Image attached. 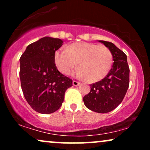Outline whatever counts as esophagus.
Listing matches in <instances>:
<instances>
[{"mask_svg":"<svg viewBox=\"0 0 150 150\" xmlns=\"http://www.w3.org/2000/svg\"><path fill=\"white\" fill-rule=\"evenodd\" d=\"M80 82H77V81H75V80L73 81V86H75V87L79 86V85H80Z\"/></svg>","mask_w":150,"mask_h":150,"instance_id":"34e87169","label":"esophagus"}]
</instances>
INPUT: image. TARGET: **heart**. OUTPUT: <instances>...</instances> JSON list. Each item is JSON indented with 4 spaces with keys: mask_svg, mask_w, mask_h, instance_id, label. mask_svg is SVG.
I'll list each match as a JSON object with an SVG mask.
<instances>
[{
    "mask_svg": "<svg viewBox=\"0 0 150 150\" xmlns=\"http://www.w3.org/2000/svg\"><path fill=\"white\" fill-rule=\"evenodd\" d=\"M54 62L58 70L63 75H68L77 64V77H84L93 83L104 78L111 70L113 56L104 46L87 42H77L66 49H58L54 53Z\"/></svg>",
    "mask_w": 150,
    "mask_h": 150,
    "instance_id": "1",
    "label": "heart"
}]
</instances>
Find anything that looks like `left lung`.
<instances>
[{
    "label": "left lung",
    "instance_id": "8db88e82",
    "mask_svg": "<svg viewBox=\"0 0 150 150\" xmlns=\"http://www.w3.org/2000/svg\"><path fill=\"white\" fill-rule=\"evenodd\" d=\"M98 42L102 43L112 53V68L102 80L90 85V92L83 97V101L91 111L104 113L113 111L123 101L129 87L130 69L123 51L111 42Z\"/></svg>",
    "mask_w": 150,
    "mask_h": 150
}]
</instances>
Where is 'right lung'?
<instances>
[{"mask_svg":"<svg viewBox=\"0 0 150 150\" xmlns=\"http://www.w3.org/2000/svg\"><path fill=\"white\" fill-rule=\"evenodd\" d=\"M63 42L45 37L27 46L20 58V77L24 96L34 111L43 114L55 112L64 100L73 80L60 73L54 53Z\"/></svg>","mask_w":150,"mask_h":150,"instance_id":"1","label":"right lung"}]
</instances>
